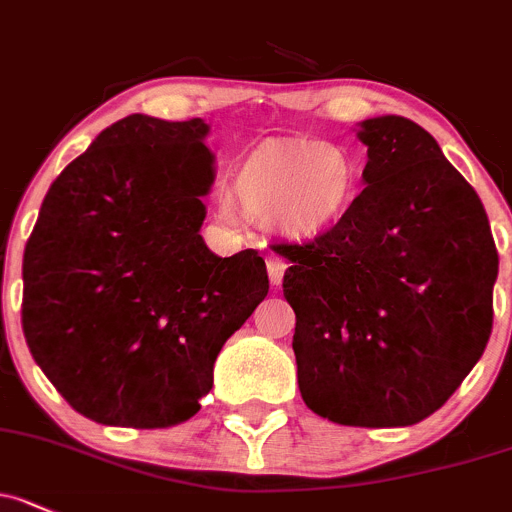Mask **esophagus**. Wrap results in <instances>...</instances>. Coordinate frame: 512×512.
Here are the masks:
<instances>
[{
  "label": "esophagus",
  "mask_w": 512,
  "mask_h": 512,
  "mask_svg": "<svg viewBox=\"0 0 512 512\" xmlns=\"http://www.w3.org/2000/svg\"><path fill=\"white\" fill-rule=\"evenodd\" d=\"M284 272H287V262H284L282 257L279 255L267 257V274H270V282L274 284V287H279V284H282Z\"/></svg>",
  "instance_id": "esophagus-1"
}]
</instances>
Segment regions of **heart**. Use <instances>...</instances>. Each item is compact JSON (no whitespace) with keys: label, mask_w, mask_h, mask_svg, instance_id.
<instances>
[{"label":"heart","mask_w":512,"mask_h":512,"mask_svg":"<svg viewBox=\"0 0 512 512\" xmlns=\"http://www.w3.org/2000/svg\"><path fill=\"white\" fill-rule=\"evenodd\" d=\"M238 206L294 238L336 230L363 193V169L351 149L311 137L272 139L252 149L235 171ZM233 198H220L223 223L240 218Z\"/></svg>","instance_id":"b5f03b06"}]
</instances>
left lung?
<instances>
[{"mask_svg": "<svg viewBox=\"0 0 512 512\" xmlns=\"http://www.w3.org/2000/svg\"><path fill=\"white\" fill-rule=\"evenodd\" d=\"M365 188L331 233L279 245L306 407L346 427L437 412L493 328L498 250L473 186L397 115L360 125Z\"/></svg>", "mask_w": 512, "mask_h": 512, "instance_id": "1", "label": "left lung"}]
</instances>
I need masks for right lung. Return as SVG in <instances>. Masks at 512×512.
I'll list each match as a JSON object with an SVG mask.
<instances>
[{
	"mask_svg": "<svg viewBox=\"0 0 512 512\" xmlns=\"http://www.w3.org/2000/svg\"><path fill=\"white\" fill-rule=\"evenodd\" d=\"M198 117L129 115L61 171L24 250L21 326L68 405L161 429L201 410L223 343L270 292L255 250L201 238L213 154Z\"/></svg>",
	"mask_w": 512,
	"mask_h": 512,
	"instance_id": "1",
	"label": "right lung"
}]
</instances>
